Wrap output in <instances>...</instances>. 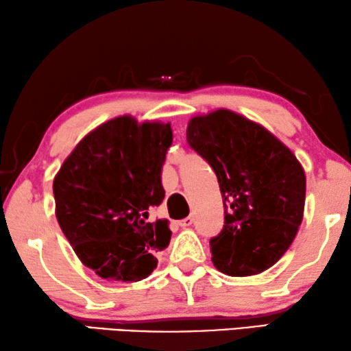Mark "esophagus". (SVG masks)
<instances>
[{
	"mask_svg": "<svg viewBox=\"0 0 351 351\" xmlns=\"http://www.w3.org/2000/svg\"><path fill=\"white\" fill-rule=\"evenodd\" d=\"M193 222H194L193 217L188 216V217H185V219H180V221H179V226L183 227V228H186V227H191Z\"/></svg>",
	"mask_w": 351,
	"mask_h": 351,
	"instance_id": "1",
	"label": "esophagus"
}]
</instances>
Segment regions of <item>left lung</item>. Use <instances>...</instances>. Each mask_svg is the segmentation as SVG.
<instances>
[{
    "label": "left lung",
    "mask_w": 351,
    "mask_h": 351,
    "mask_svg": "<svg viewBox=\"0 0 351 351\" xmlns=\"http://www.w3.org/2000/svg\"><path fill=\"white\" fill-rule=\"evenodd\" d=\"M186 141L219 182L226 217L210 239L215 267L230 277L272 267L303 219L306 177L295 155L263 125L226 108L194 117Z\"/></svg>",
    "instance_id": "1"
}]
</instances>
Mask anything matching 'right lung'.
<instances>
[{
    "label": "right lung",
    "mask_w": 351,
    "mask_h": 351,
    "mask_svg": "<svg viewBox=\"0 0 351 351\" xmlns=\"http://www.w3.org/2000/svg\"><path fill=\"white\" fill-rule=\"evenodd\" d=\"M171 124L110 119L82 138L53 183L56 216L85 266L101 278L140 281L168 247V221H152L165 199L162 166Z\"/></svg>",
    "instance_id": "obj_1"
}]
</instances>
